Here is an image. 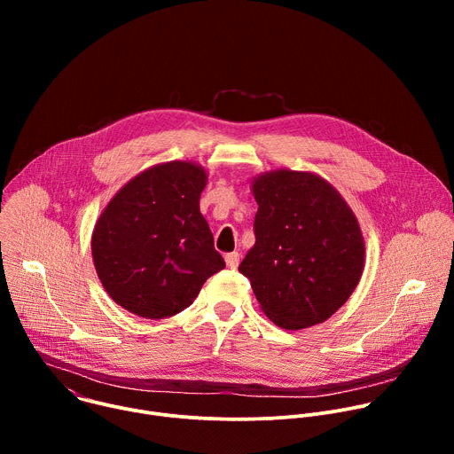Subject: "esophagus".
<instances>
[{
    "mask_svg": "<svg viewBox=\"0 0 454 454\" xmlns=\"http://www.w3.org/2000/svg\"><path fill=\"white\" fill-rule=\"evenodd\" d=\"M239 253L237 251H233V253H226V256H224V261H226V266L230 268V270H235L237 266H239Z\"/></svg>",
    "mask_w": 454,
    "mask_h": 454,
    "instance_id": "esophagus-1",
    "label": "esophagus"
}]
</instances>
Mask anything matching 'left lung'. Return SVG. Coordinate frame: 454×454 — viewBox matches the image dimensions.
<instances>
[{
    "mask_svg": "<svg viewBox=\"0 0 454 454\" xmlns=\"http://www.w3.org/2000/svg\"><path fill=\"white\" fill-rule=\"evenodd\" d=\"M254 244L239 271L286 331L327 321L357 287L364 239L341 193L314 172L277 168L251 179Z\"/></svg>",
    "mask_w": 454,
    "mask_h": 454,
    "instance_id": "obj_1",
    "label": "left lung"
}]
</instances>
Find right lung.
Returning <instances> with one entry per match:
<instances>
[{"instance_id":"right-lung-1","label":"right lung","mask_w":454,"mask_h":454,"mask_svg":"<svg viewBox=\"0 0 454 454\" xmlns=\"http://www.w3.org/2000/svg\"><path fill=\"white\" fill-rule=\"evenodd\" d=\"M208 172L193 161L158 163L127 181L91 233L106 293L125 310L161 319L186 309L224 270L200 210Z\"/></svg>"}]
</instances>
